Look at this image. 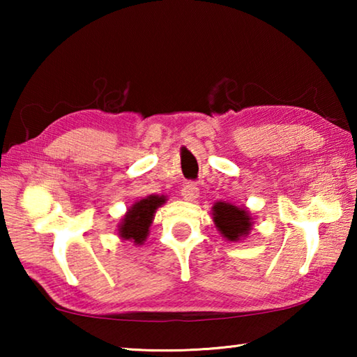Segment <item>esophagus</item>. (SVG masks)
I'll use <instances>...</instances> for the list:
<instances>
[{
	"mask_svg": "<svg viewBox=\"0 0 357 357\" xmlns=\"http://www.w3.org/2000/svg\"><path fill=\"white\" fill-rule=\"evenodd\" d=\"M198 187L195 183H185V185L183 187V190H181V195L185 202H195L198 198Z\"/></svg>",
	"mask_w": 357,
	"mask_h": 357,
	"instance_id": "1",
	"label": "esophagus"
}]
</instances>
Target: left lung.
I'll list each match as a JSON object with an SVG mask.
<instances>
[{"mask_svg": "<svg viewBox=\"0 0 357 357\" xmlns=\"http://www.w3.org/2000/svg\"><path fill=\"white\" fill-rule=\"evenodd\" d=\"M213 215L217 229L225 239L236 243V241L249 236L253 222L245 208L234 206V204L225 202H217L213 206Z\"/></svg>", "mask_w": 357, "mask_h": 357, "instance_id": "obj_1", "label": "left lung"}]
</instances>
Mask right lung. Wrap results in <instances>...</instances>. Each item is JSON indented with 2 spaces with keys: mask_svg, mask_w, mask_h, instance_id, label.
<instances>
[{
  "mask_svg": "<svg viewBox=\"0 0 357 357\" xmlns=\"http://www.w3.org/2000/svg\"><path fill=\"white\" fill-rule=\"evenodd\" d=\"M165 202V195H149L135 202L119 223V238L132 241L138 245L143 244L149 234V227L154 220L157 208H160Z\"/></svg>",
  "mask_w": 357,
  "mask_h": 357,
  "instance_id": "obj_1",
  "label": "right lung"
}]
</instances>
